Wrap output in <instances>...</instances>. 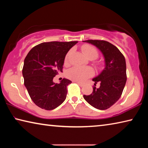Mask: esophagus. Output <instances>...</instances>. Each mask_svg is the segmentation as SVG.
Segmentation results:
<instances>
[{
  "label": "esophagus",
  "mask_w": 148,
  "mask_h": 148,
  "mask_svg": "<svg viewBox=\"0 0 148 148\" xmlns=\"http://www.w3.org/2000/svg\"><path fill=\"white\" fill-rule=\"evenodd\" d=\"M76 82L79 85L80 87H84L85 86V84H84V83H80V82Z\"/></svg>",
  "instance_id": "34e87169"
}]
</instances>
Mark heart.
<instances>
[{
	"label": "heart",
	"mask_w": 148,
	"mask_h": 148,
	"mask_svg": "<svg viewBox=\"0 0 148 148\" xmlns=\"http://www.w3.org/2000/svg\"><path fill=\"white\" fill-rule=\"evenodd\" d=\"M82 49L83 51L87 58L91 60L96 59L99 56V53L97 49L93 46H89V45H84L82 47ZM71 51H70L66 54L65 57L64 62L67 63L69 61V58ZM94 74L93 70L91 67H78L74 66L69 69L66 72V76L68 78L73 80L74 82H84L86 80L91 77Z\"/></svg>",
	"instance_id": "b5f03b06"
}]
</instances>
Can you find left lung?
<instances>
[{
    "instance_id": "1",
    "label": "left lung",
    "mask_w": 148,
    "mask_h": 148,
    "mask_svg": "<svg viewBox=\"0 0 148 148\" xmlns=\"http://www.w3.org/2000/svg\"><path fill=\"white\" fill-rule=\"evenodd\" d=\"M96 46L104 58L105 68L92 79L95 86L99 82V88L93 87L89 95L84 98L92 106L99 110H106L118 101L127 82L126 62L121 51L110 42L98 40L84 41Z\"/></svg>"
}]
</instances>
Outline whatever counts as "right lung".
<instances>
[{"label": "right lung", "instance_id": "right-lung-1", "mask_svg": "<svg viewBox=\"0 0 148 148\" xmlns=\"http://www.w3.org/2000/svg\"><path fill=\"white\" fill-rule=\"evenodd\" d=\"M77 41L43 42L30 50L24 60V85L34 103L46 110L60 106L66 99L67 86L72 82L63 78L60 84L53 77L62 70L65 56Z\"/></svg>", "mask_w": 148, "mask_h": 148}]
</instances>
